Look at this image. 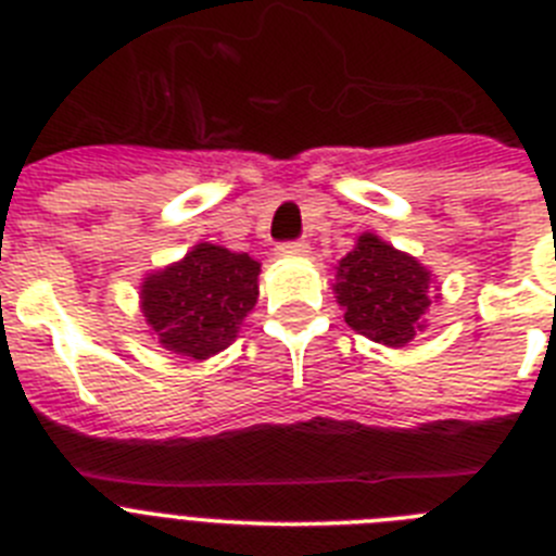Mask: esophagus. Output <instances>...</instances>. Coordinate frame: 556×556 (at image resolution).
<instances>
[{
  "label": "esophagus",
  "mask_w": 556,
  "mask_h": 556,
  "mask_svg": "<svg viewBox=\"0 0 556 556\" xmlns=\"http://www.w3.org/2000/svg\"><path fill=\"white\" fill-rule=\"evenodd\" d=\"M277 254H279V257H285V260H302V257H307V254H309V247L304 241L279 243Z\"/></svg>",
  "instance_id": "1"
}]
</instances>
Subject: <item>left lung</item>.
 <instances>
[{"label":"left lung","mask_w":556,"mask_h":556,"mask_svg":"<svg viewBox=\"0 0 556 556\" xmlns=\"http://www.w3.org/2000/svg\"><path fill=\"white\" fill-rule=\"evenodd\" d=\"M332 290L349 327L390 349L427 329V309L438 299L434 274L374 232L359 235L340 260Z\"/></svg>","instance_id":"obj_1"}]
</instances>
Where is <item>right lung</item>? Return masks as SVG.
Masks as SVG:
<instances>
[{"label": "right lung", "instance_id": "add662e5", "mask_svg": "<svg viewBox=\"0 0 556 556\" xmlns=\"http://www.w3.org/2000/svg\"><path fill=\"white\" fill-rule=\"evenodd\" d=\"M260 263L247 252L197 243L182 260L143 277L141 313L166 352L207 359L238 338L260 296Z\"/></svg>", "mask_w": 556, "mask_h": 556}]
</instances>
